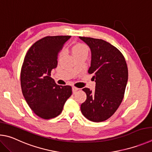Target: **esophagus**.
<instances>
[{
  "instance_id": "1",
  "label": "esophagus",
  "mask_w": 152,
  "mask_h": 152,
  "mask_svg": "<svg viewBox=\"0 0 152 152\" xmlns=\"http://www.w3.org/2000/svg\"><path fill=\"white\" fill-rule=\"evenodd\" d=\"M79 89L77 88V87H72V91H73V93H75L77 91H78Z\"/></svg>"
}]
</instances>
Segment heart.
<instances>
[{
    "mask_svg": "<svg viewBox=\"0 0 152 152\" xmlns=\"http://www.w3.org/2000/svg\"><path fill=\"white\" fill-rule=\"evenodd\" d=\"M87 50V48L86 45H84L83 44L76 45L75 46H74L73 48V55L75 54V53H77L79 52H81V51H82V50Z\"/></svg>",
    "mask_w": 152,
    "mask_h": 152,
    "instance_id": "heart-1",
    "label": "heart"
}]
</instances>
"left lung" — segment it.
Segmentation results:
<instances>
[{"label":"left lung","mask_w":152,"mask_h":152,"mask_svg":"<svg viewBox=\"0 0 152 152\" xmlns=\"http://www.w3.org/2000/svg\"><path fill=\"white\" fill-rule=\"evenodd\" d=\"M91 49V66L95 89L83 88L87 99L81 105L83 115L89 120L102 122L110 118L123 100L128 79L126 61L122 53L102 39L79 37Z\"/></svg>","instance_id":"left-lung-1"}]
</instances>
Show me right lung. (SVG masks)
I'll return each instance as SVG.
<instances>
[{"mask_svg": "<svg viewBox=\"0 0 152 152\" xmlns=\"http://www.w3.org/2000/svg\"><path fill=\"white\" fill-rule=\"evenodd\" d=\"M71 36H48L32 45L25 57L20 72L23 96L33 112L45 119L61 113L72 94L71 87L61 86L50 77L57 66L58 55Z\"/></svg>", "mask_w": 152, "mask_h": 152, "instance_id": "right-lung-1", "label": "right lung"}]
</instances>
